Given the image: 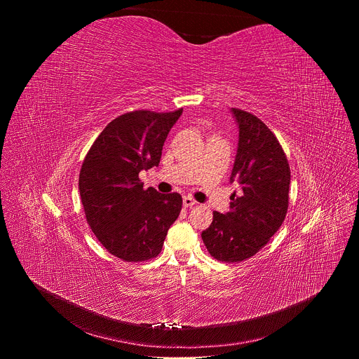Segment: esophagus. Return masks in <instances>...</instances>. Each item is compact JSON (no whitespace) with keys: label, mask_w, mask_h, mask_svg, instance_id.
Instances as JSON below:
<instances>
[{"label":"esophagus","mask_w":359,"mask_h":359,"mask_svg":"<svg viewBox=\"0 0 359 359\" xmlns=\"http://www.w3.org/2000/svg\"><path fill=\"white\" fill-rule=\"evenodd\" d=\"M196 204H197V201L194 198H191L190 196L183 197V206L184 208H193V206H196Z\"/></svg>","instance_id":"1"}]
</instances>
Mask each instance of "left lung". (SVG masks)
Wrapping results in <instances>:
<instances>
[{"label":"left lung","mask_w":359,"mask_h":359,"mask_svg":"<svg viewBox=\"0 0 359 359\" xmlns=\"http://www.w3.org/2000/svg\"><path fill=\"white\" fill-rule=\"evenodd\" d=\"M238 125V146L230 182L240 190L230 196V210L215 212L201 231L212 257L240 263L259 252L281 227L288 209L291 172L276 135L257 116L231 108Z\"/></svg>","instance_id":"obj_1"}]
</instances>
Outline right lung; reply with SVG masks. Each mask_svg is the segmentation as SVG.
Instances as JSON below:
<instances>
[{
  "mask_svg": "<svg viewBox=\"0 0 359 359\" xmlns=\"http://www.w3.org/2000/svg\"><path fill=\"white\" fill-rule=\"evenodd\" d=\"M183 109L133 111L100 132L79 173L85 217L96 238L115 257L139 263L162 251L168 230L179 217L182 196L143 189L142 170L158 166L163 143Z\"/></svg>",
  "mask_w": 359,
  "mask_h": 359,
  "instance_id": "right-lung-1",
  "label": "right lung"
}]
</instances>
